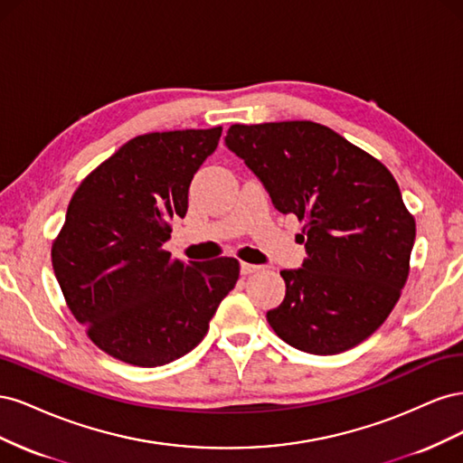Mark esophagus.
Instances as JSON below:
<instances>
[{
	"mask_svg": "<svg viewBox=\"0 0 463 463\" xmlns=\"http://www.w3.org/2000/svg\"><path fill=\"white\" fill-rule=\"evenodd\" d=\"M259 269H260V266H257V264H250V262H241V274H243V276L253 274V272H257Z\"/></svg>",
	"mask_w": 463,
	"mask_h": 463,
	"instance_id": "obj_1",
	"label": "esophagus"
}]
</instances>
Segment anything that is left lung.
I'll return each instance as SVG.
<instances>
[{
    "instance_id": "obj_1",
    "label": "left lung",
    "mask_w": 463,
    "mask_h": 463,
    "mask_svg": "<svg viewBox=\"0 0 463 463\" xmlns=\"http://www.w3.org/2000/svg\"><path fill=\"white\" fill-rule=\"evenodd\" d=\"M282 214H296L307 259L282 270L286 298L266 313L286 344L347 352L381 328L408 282L415 218L388 167L326 125L278 121L228 129Z\"/></svg>"
}]
</instances>
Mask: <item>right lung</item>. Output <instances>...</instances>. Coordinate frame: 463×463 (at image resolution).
<instances>
[{
  "label": "right lung",
  "mask_w": 463,
  "mask_h": 463,
  "mask_svg": "<svg viewBox=\"0 0 463 463\" xmlns=\"http://www.w3.org/2000/svg\"><path fill=\"white\" fill-rule=\"evenodd\" d=\"M222 128L138 135L75 191L52 264L69 311L104 354L160 367L189 354L235 288L240 262L185 264L164 243Z\"/></svg>",
  "instance_id": "1"
}]
</instances>
